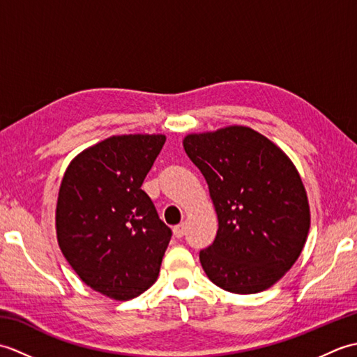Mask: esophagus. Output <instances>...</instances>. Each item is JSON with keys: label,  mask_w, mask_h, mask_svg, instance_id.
I'll return each instance as SVG.
<instances>
[{"label": "esophagus", "mask_w": 357, "mask_h": 357, "mask_svg": "<svg viewBox=\"0 0 357 357\" xmlns=\"http://www.w3.org/2000/svg\"><path fill=\"white\" fill-rule=\"evenodd\" d=\"M173 233H174V236H176V238H183L184 234H185V224H184V222L178 224V225L173 229Z\"/></svg>", "instance_id": "esophagus-1"}]
</instances>
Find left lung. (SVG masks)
Instances as JSON below:
<instances>
[{"mask_svg":"<svg viewBox=\"0 0 357 357\" xmlns=\"http://www.w3.org/2000/svg\"><path fill=\"white\" fill-rule=\"evenodd\" d=\"M187 156L208 184L219 229L199 252L211 282L236 294L276 284L298 259L310 229L304 184L287 155L252 128L188 135Z\"/></svg>","mask_w":357,"mask_h":357,"instance_id":"obj_1","label":"left lung"}]
</instances>
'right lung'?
Wrapping results in <instances>:
<instances>
[{"mask_svg":"<svg viewBox=\"0 0 357 357\" xmlns=\"http://www.w3.org/2000/svg\"><path fill=\"white\" fill-rule=\"evenodd\" d=\"M164 142V135L112 136L75 158L59 187V248L82 282L112 299L153 285L170 242L141 188Z\"/></svg>","mask_w":357,"mask_h":357,"instance_id":"add662e5","label":"right lung"}]
</instances>
